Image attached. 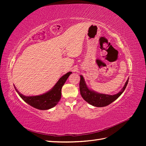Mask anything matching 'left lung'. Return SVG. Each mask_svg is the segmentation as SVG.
Here are the masks:
<instances>
[{"mask_svg": "<svg viewBox=\"0 0 146 146\" xmlns=\"http://www.w3.org/2000/svg\"><path fill=\"white\" fill-rule=\"evenodd\" d=\"M128 82H129V78H128L124 86L122 88L121 91L119 92L117 94L114 95L98 93V92L89 89L85 83V79L82 76H80V86H80L81 96L84 100L87 102L88 104L94 106V107H103L111 104L113 102L116 100L122 94V92L124 91L126 88Z\"/></svg>", "mask_w": 146, "mask_h": 146, "instance_id": "1", "label": "left lung"}]
</instances>
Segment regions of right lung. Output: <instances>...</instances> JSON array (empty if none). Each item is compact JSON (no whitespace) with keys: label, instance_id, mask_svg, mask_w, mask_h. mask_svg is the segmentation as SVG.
Masks as SVG:
<instances>
[{"label":"right lung","instance_id":"right-lung-1","mask_svg":"<svg viewBox=\"0 0 146 146\" xmlns=\"http://www.w3.org/2000/svg\"><path fill=\"white\" fill-rule=\"evenodd\" d=\"M72 72L66 73L61 77L55 86L46 93L35 96H25L21 94L15 86L17 94L26 103L32 107L41 110H46L55 107L58 103L61 97V88Z\"/></svg>","mask_w":146,"mask_h":146}]
</instances>
